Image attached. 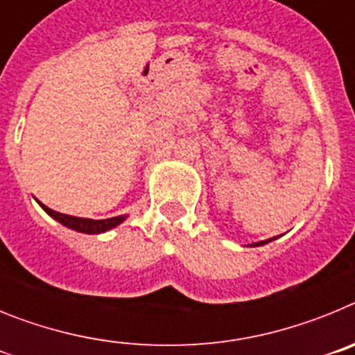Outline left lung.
<instances>
[{"label": "left lung", "instance_id": "left-lung-1", "mask_svg": "<svg viewBox=\"0 0 355 355\" xmlns=\"http://www.w3.org/2000/svg\"><path fill=\"white\" fill-rule=\"evenodd\" d=\"M272 240H275V238H268V240H261V241H256V243H250L249 247H261V245H265V243H268V241H272Z\"/></svg>", "mask_w": 355, "mask_h": 355}]
</instances>
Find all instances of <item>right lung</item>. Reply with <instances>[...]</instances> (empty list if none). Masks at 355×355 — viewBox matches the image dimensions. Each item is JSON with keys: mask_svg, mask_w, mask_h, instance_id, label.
I'll use <instances>...</instances> for the list:
<instances>
[{"mask_svg": "<svg viewBox=\"0 0 355 355\" xmlns=\"http://www.w3.org/2000/svg\"><path fill=\"white\" fill-rule=\"evenodd\" d=\"M37 202H39V200H37ZM39 205L40 208L48 213L49 216H53L56 222H60L62 225L72 229V231H78V233H85V234L106 233V231L117 227L119 224H122V222L128 218V215H119V216H112V218H103V220H94V218H83V216H72V215H65V213H58L55 211V209L48 208L46 205H42V202H39Z\"/></svg>", "mask_w": 355, "mask_h": 355, "instance_id": "1", "label": "right lung"}]
</instances>
